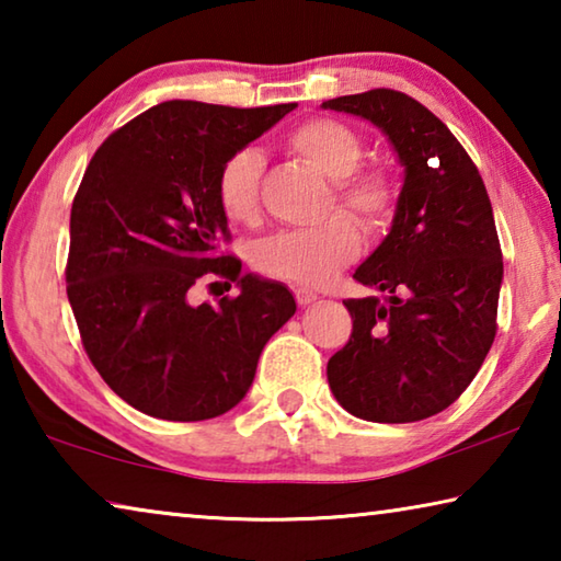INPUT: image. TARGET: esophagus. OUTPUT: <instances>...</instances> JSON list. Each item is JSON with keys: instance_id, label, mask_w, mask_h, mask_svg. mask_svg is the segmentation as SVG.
<instances>
[{"instance_id": "34e87169", "label": "esophagus", "mask_w": 561, "mask_h": 561, "mask_svg": "<svg viewBox=\"0 0 561 561\" xmlns=\"http://www.w3.org/2000/svg\"><path fill=\"white\" fill-rule=\"evenodd\" d=\"M294 299H297L299 307H307V304L317 301L319 297H317L314 291H309V289H294Z\"/></svg>"}]
</instances>
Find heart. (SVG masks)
Returning <instances> with one entry per match:
<instances>
[{
  "label": "heart",
  "mask_w": 561,
  "mask_h": 561,
  "mask_svg": "<svg viewBox=\"0 0 561 561\" xmlns=\"http://www.w3.org/2000/svg\"><path fill=\"white\" fill-rule=\"evenodd\" d=\"M284 148L304 163L334 180L327 210L348 213L368 232L393 220L398 190L391 170L358 165L364 144L354 130L334 118H311L284 136ZM264 158L257 148H240L217 170V203L232 222L252 225L260 217V183ZM360 252L356 225L346 215L329 217L314 230H289L257 247V270L272 279L299 287H324Z\"/></svg>",
  "instance_id": "1"
}]
</instances>
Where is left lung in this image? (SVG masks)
I'll return each mask as SVG.
<instances>
[{"label":"left lung","mask_w":561,"mask_h":561,"mask_svg":"<svg viewBox=\"0 0 561 561\" xmlns=\"http://www.w3.org/2000/svg\"><path fill=\"white\" fill-rule=\"evenodd\" d=\"M381 128L405 168L393 227L346 299L348 344L329 358L336 401L371 423H413L460 398L497 334L502 250L468 150L423 103L371 89L321 103Z\"/></svg>","instance_id":"left-lung-1"}]
</instances>
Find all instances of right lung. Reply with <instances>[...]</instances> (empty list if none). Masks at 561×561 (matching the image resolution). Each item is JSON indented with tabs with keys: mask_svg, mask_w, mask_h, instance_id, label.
I'll return each instance as SVG.
<instances>
[{
	"mask_svg": "<svg viewBox=\"0 0 561 561\" xmlns=\"http://www.w3.org/2000/svg\"><path fill=\"white\" fill-rule=\"evenodd\" d=\"M294 106L165 101L93 153L71 205L66 294L91 364L136 411L180 423L227 413L297 311L287 287L220 250L232 234L215 193L225 158ZM210 276L241 294L193 308L188 289Z\"/></svg>",
	"mask_w": 561,
	"mask_h": 561,
	"instance_id": "1",
	"label": "right lung"
}]
</instances>
